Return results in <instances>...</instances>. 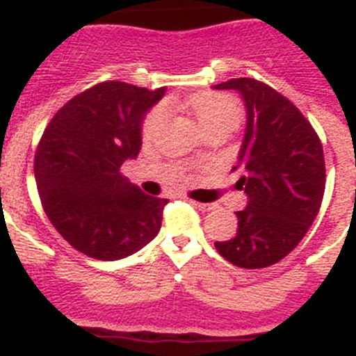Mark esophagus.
<instances>
[{"mask_svg": "<svg viewBox=\"0 0 356 356\" xmlns=\"http://www.w3.org/2000/svg\"><path fill=\"white\" fill-rule=\"evenodd\" d=\"M190 202H191V204H193L195 207H197L198 211H202V213H207V211L214 209L213 204H200V202H193V200H190Z\"/></svg>", "mask_w": 356, "mask_h": 356, "instance_id": "1", "label": "esophagus"}]
</instances>
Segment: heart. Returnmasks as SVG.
<instances>
[{
    "instance_id": "1",
    "label": "heart",
    "mask_w": 356,
    "mask_h": 356,
    "mask_svg": "<svg viewBox=\"0 0 356 356\" xmlns=\"http://www.w3.org/2000/svg\"><path fill=\"white\" fill-rule=\"evenodd\" d=\"M188 108L204 134L216 127H227L232 131L241 122V108H239L238 101L227 94L195 95L188 101ZM166 118H168V108L165 104H158L152 108L142 124L143 138H154Z\"/></svg>"
}]
</instances>
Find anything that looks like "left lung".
<instances>
[{"label": "left lung", "instance_id": "1", "mask_svg": "<svg viewBox=\"0 0 356 356\" xmlns=\"http://www.w3.org/2000/svg\"><path fill=\"white\" fill-rule=\"evenodd\" d=\"M216 90H236L246 108L238 154L236 188L246 206L238 211V232L216 241L222 257L238 268L257 270L291 254L314 223L325 195V156L310 122L266 83L229 79Z\"/></svg>", "mask_w": 356, "mask_h": 356}]
</instances>
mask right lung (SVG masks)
<instances>
[{"label": "right lung", "instance_id": "right-lung-1", "mask_svg": "<svg viewBox=\"0 0 356 356\" xmlns=\"http://www.w3.org/2000/svg\"><path fill=\"white\" fill-rule=\"evenodd\" d=\"M166 88L122 81L92 86L54 115L35 154V181L49 222L78 252L118 261L158 236L166 198L131 184L120 166L142 149L145 115Z\"/></svg>", "mask_w": 356, "mask_h": 356}]
</instances>
